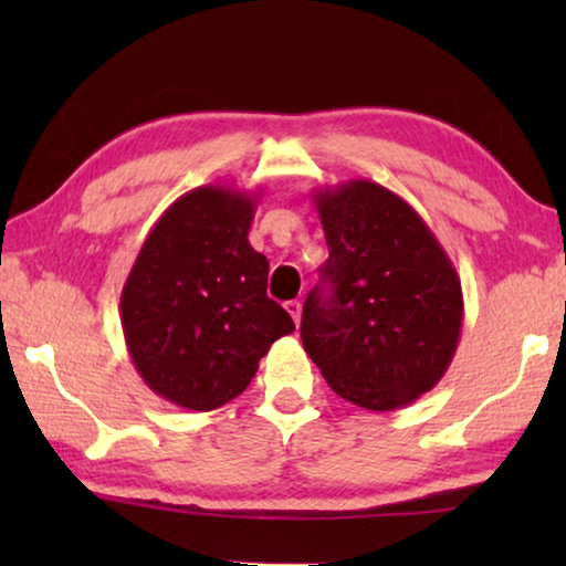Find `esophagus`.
Returning a JSON list of instances; mask_svg holds the SVG:
<instances>
[{"instance_id":"obj_1","label":"esophagus","mask_w":566,"mask_h":566,"mask_svg":"<svg viewBox=\"0 0 566 566\" xmlns=\"http://www.w3.org/2000/svg\"><path fill=\"white\" fill-rule=\"evenodd\" d=\"M284 306H286V312L292 314V319H294L296 327H300V322H302V302L300 300H292V302H286Z\"/></svg>"}]
</instances>
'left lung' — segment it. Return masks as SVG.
<instances>
[{
    "label": "left lung",
    "mask_w": 566,
    "mask_h": 566,
    "mask_svg": "<svg viewBox=\"0 0 566 566\" xmlns=\"http://www.w3.org/2000/svg\"><path fill=\"white\" fill-rule=\"evenodd\" d=\"M329 260L306 294L302 344L342 399L371 411L427 395L457 352L462 282L432 229L395 191L317 189Z\"/></svg>",
    "instance_id": "left-lung-1"
}]
</instances>
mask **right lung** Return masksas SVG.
<instances>
[{
	"label": "right lung",
	"mask_w": 566,
	"mask_h": 566,
	"mask_svg": "<svg viewBox=\"0 0 566 566\" xmlns=\"http://www.w3.org/2000/svg\"><path fill=\"white\" fill-rule=\"evenodd\" d=\"M256 202L222 185L181 195L142 244L119 310L129 357L161 399L209 411L242 395L294 322L249 244Z\"/></svg>",
	"instance_id": "1"
}]
</instances>
